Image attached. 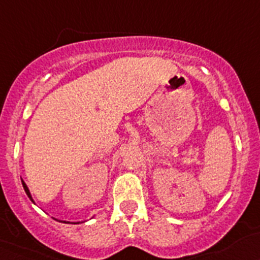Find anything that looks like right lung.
I'll return each mask as SVG.
<instances>
[{"label": "right lung", "mask_w": 260, "mask_h": 260, "mask_svg": "<svg viewBox=\"0 0 260 260\" xmlns=\"http://www.w3.org/2000/svg\"><path fill=\"white\" fill-rule=\"evenodd\" d=\"M21 184H23V188H24V190H25V193H27V196L29 197V200H30V201L33 202V199H32V196H30V192H29V189H28L27 184H25V183L23 182V180H21ZM63 223H70V222H66V220H64ZM75 224H78V223H75Z\"/></svg>", "instance_id": "right-lung-1"}]
</instances>
